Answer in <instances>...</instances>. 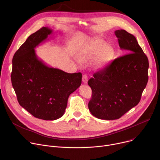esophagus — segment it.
<instances>
[{"label": "esophagus", "mask_w": 160, "mask_h": 160, "mask_svg": "<svg viewBox=\"0 0 160 160\" xmlns=\"http://www.w3.org/2000/svg\"><path fill=\"white\" fill-rule=\"evenodd\" d=\"M82 82L84 83V84H86L88 82V76L86 74H84L82 76Z\"/></svg>", "instance_id": "esophagus-1"}]
</instances>
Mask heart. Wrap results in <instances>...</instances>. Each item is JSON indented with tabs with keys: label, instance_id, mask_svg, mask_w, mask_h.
<instances>
[{
	"label": "heart",
	"instance_id": "obj_1",
	"mask_svg": "<svg viewBox=\"0 0 160 160\" xmlns=\"http://www.w3.org/2000/svg\"><path fill=\"white\" fill-rule=\"evenodd\" d=\"M113 54V49L102 41H95L89 45L79 55L81 62H88L92 58V65L95 68H100L108 62Z\"/></svg>",
	"mask_w": 160,
	"mask_h": 160
}]
</instances>
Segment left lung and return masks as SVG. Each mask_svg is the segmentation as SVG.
Returning <instances> with one entry per match:
<instances>
[{
	"label": "left lung",
	"mask_w": 160,
	"mask_h": 160,
	"mask_svg": "<svg viewBox=\"0 0 160 160\" xmlns=\"http://www.w3.org/2000/svg\"><path fill=\"white\" fill-rule=\"evenodd\" d=\"M115 34L120 48L129 53L113 60L88 82L92 89L89 110L103 120L120 118L136 106L148 81V59L136 37L124 29Z\"/></svg>",
	"instance_id": "1"
}]
</instances>
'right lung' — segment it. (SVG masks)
<instances>
[{"mask_svg": "<svg viewBox=\"0 0 160 160\" xmlns=\"http://www.w3.org/2000/svg\"><path fill=\"white\" fill-rule=\"evenodd\" d=\"M52 32L43 27L28 38L14 55L11 76L19 105L45 120H54L63 115L69 95L82 80L81 72L69 74L48 67L38 58L35 48Z\"/></svg>", "mask_w": 160, "mask_h": 160, "instance_id": "1", "label": "right lung"}]
</instances>
